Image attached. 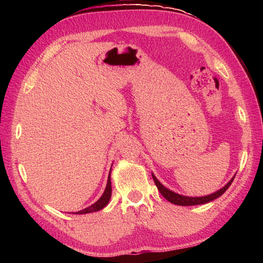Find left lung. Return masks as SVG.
I'll return each mask as SVG.
<instances>
[{"label":"left lung","instance_id":"8db88e82","mask_svg":"<svg viewBox=\"0 0 263 263\" xmlns=\"http://www.w3.org/2000/svg\"><path fill=\"white\" fill-rule=\"evenodd\" d=\"M152 176H153V180H154L155 185L158 186V189L160 191V194H161L163 197L167 199L168 202H171L173 204H176V205H182V206L198 205V204H205V203H209V202L213 201V199L218 198V197H219V196H221L222 194H224L225 191L229 189V186L231 185V183H232L233 180H234V176H233L228 184L224 185L221 189H219L218 191H216V193H213L211 195L202 196V197H189V196H183V195L176 194V193H174V191L167 189L166 186L160 183L157 177L154 176V174H152Z\"/></svg>","mask_w":263,"mask_h":263}]
</instances>
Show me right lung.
I'll return each instance as SVG.
<instances>
[{
    "mask_svg": "<svg viewBox=\"0 0 263 263\" xmlns=\"http://www.w3.org/2000/svg\"><path fill=\"white\" fill-rule=\"evenodd\" d=\"M111 191H112V189H111V180H110V175H109L108 183H106L105 190H104L103 195L101 196V198L99 199V201L95 202L94 204H92V205L83 209V210H81V211L75 212V213H77V215H84V213H90V212H96V211L102 210V209H103L104 206L108 205V203H109L110 198H111Z\"/></svg>",
    "mask_w": 263,
    "mask_h": 263,
    "instance_id": "add662e5",
    "label": "right lung"
}]
</instances>
